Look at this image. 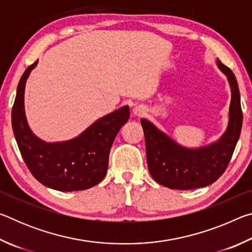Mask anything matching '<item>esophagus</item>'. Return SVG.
Wrapping results in <instances>:
<instances>
[{
    "mask_svg": "<svg viewBox=\"0 0 252 252\" xmlns=\"http://www.w3.org/2000/svg\"><path fill=\"white\" fill-rule=\"evenodd\" d=\"M132 114H133L134 117H139V118L143 117L144 114H146V108L142 105H136L132 109Z\"/></svg>",
    "mask_w": 252,
    "mask_h": 252,
    "instance_id": "obj_1",
    "label": "esophagus"
}]
</instances>
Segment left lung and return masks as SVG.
I'll return each instance as SVG.
<instances>
[{"instance_id": "left-lung-1", "label": "left lung", "mask_w": 252, "mask_h": 252, "mask_svg": "<svg viewBox=\"0 0 252 252\" xmlns=\"http://www.w3.org/2000/svg\"><path fill=\"white\" fill-rule=\"evenodd\" d=\"M216 63L231 89L228 125L217 141L199 148L183 147L152 122L141 119L149 171L158 183L170 189H197L218 180L227 169L240 136L242 111L236 76L220 60L217 59Z\"/></svg>"}]
</instances>
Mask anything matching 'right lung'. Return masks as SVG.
Masks as SVG:
<instances>
[{
	"mask_svg": "<svg viewBox=\"0 0 252 252\" xmlns=\"http://www.w3.org/2000/svg\"><path fill=\"white\" fill-rule=\"evenodd\" d=\"M37 62L21 78L12 109V127L21 155L33 177L45 187L65 192L90 189L105 177L111 147L129 120V106L97 119L73 139L46 142L33 133L24 109L25 84Z\"/></svg>",
	"mask_w": 252,
	"mask_h": 252,
	"instance_id": "obj_1",
	"label": "right lung"
}]
</instances>
